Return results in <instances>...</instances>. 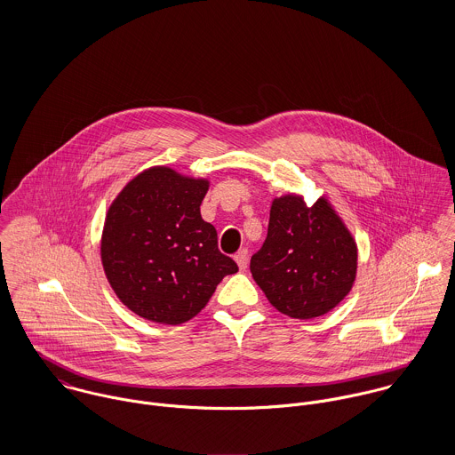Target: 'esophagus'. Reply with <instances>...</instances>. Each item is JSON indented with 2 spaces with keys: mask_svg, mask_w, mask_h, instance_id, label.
I'll return each mask as SVG.
<instances>
[{
  "mask_svg": "<svg viewBox=\"0 0 455 455\" xmlns=\"http://www.w3.org/2000/svg\"><path fill=\"white\" fill-rule=\"evenodd\" d=\"M235 259H236V264L240 266L242 271L247 269V266H249V251H247V249L240 251V252L235 256Z\"/></svg>",
  "mask_w": 455,
  "mask_h": 455,
  "instance_id": "obj_1",
  "label": "esophagus"
}]
</instances>
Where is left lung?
Listing matches in <instances>:
<instances>
[{
  "instance_id": "1",
  "label": "left lung",
  "mask_w": 455,
  "mask_h": 455,
  "mask_svg": "<svg viewBox=\"0 0 455 455\" xmlns=\"http://www.w3.org/2000/svg\"><path fill=\"white\" fill-rule=\"evenodd\" d=\"M251 271L278 312L307 321L350 292L357 245L324 196L307 206L301 196L285 195L271 203L267 236Z\"/></svg>"
}]
</instances>
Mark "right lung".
<instances>
[{"label": "right lung", "mask_w": 455, "mask_h": 455, "mask_svg": "<svg viewBox=\"0 0 455 455\" xmlns=\"http://www.w3.org/2000/svg\"><path fill=\"white\" fill-rule=\"evenodd\" d=\"M208 180L166 166L136 175L108 208L101 262L117 298L136 315L182 324L208 303L236 262L217 247V231L201 219Z\"/></svg>", "instance_id": "add662e5"}]
</instances>
